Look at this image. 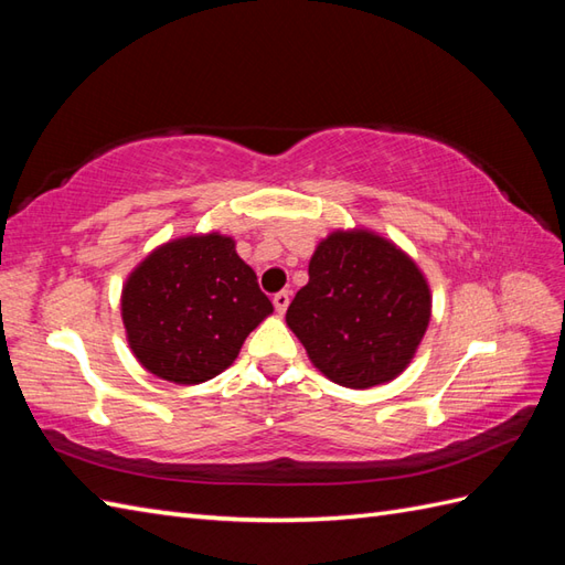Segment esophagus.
<instances>
[{"mask_svg": "<svg viewBox=\"0 0 565 565\" xmlns=\"http://www.w3.org/2000/svg\"><path fill=\"white\" fill-rule=\"evenodd\" d=\"M289 301H291V294L289 291H279V294H274V298H271V303H274L276 313H279V316L286 313V308H289Z\"/></svg>", "mask_w": 565, "mask_h": 565, "instance_id": "obj_1", "label": "esophagus"}]
</instances>
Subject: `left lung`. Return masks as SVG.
<instances>
[{
	"mask_svg": "<svg viewBox=\"0 0 565 565\" xmlns=\"http://www.w3.org/2000/svg\"><path fill=\"white\" fill-rule=\"evenodd\" d=\"M429 310V286L403 249L369 231H338L316 247L286 322L330 381L371 388L411 364Z\"/></svg>",
	"mask_w": 565,
	"mask_h": 565,
	"instance_id": "obj_1",
	"label": "left lung"
}]
</instances>
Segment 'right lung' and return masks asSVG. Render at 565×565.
Masks as SVG:
<instances>
[{"instance_id":"add662e5","label":"right lung","mask_w":565,"mask_h":565,"mask_svg":"<svg viewBox=\"0 0 565 565\" xmlns=\"http://www.w3.org/2000/svg\"><path fill=\"white\" fill-rule=\"evenodd\" d=\"M257 274L231 237L167 243L128 276L121 316L128 344L150 374L194 386L235 362L247 334L271 313Z\"/></svg>"}]
</instances>
